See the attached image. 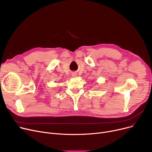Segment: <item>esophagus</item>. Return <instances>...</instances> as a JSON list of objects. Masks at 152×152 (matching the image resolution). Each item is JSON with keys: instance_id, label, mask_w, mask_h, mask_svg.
I'll use <instances>...</instances> for the list:
<instances>
[{"instance_id": "1", "label": "esophagus", "mask_w": 152, "mask_h": 152, "mask_svg": "<svg viewBox=\"0 0 152 152\" xmlns=\"http://www.w3.org/2000/svg\"><path fill=\"white\" fill-rule=\"evenodd\" d=\"M77 76V74H75V73H74V74H72V77H75Z\"/></svg>"}]
</instances>
